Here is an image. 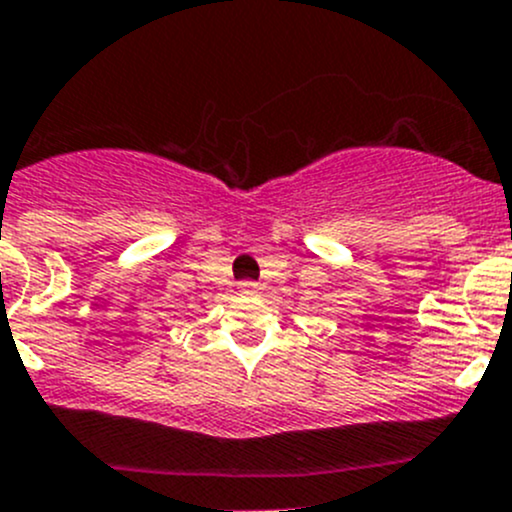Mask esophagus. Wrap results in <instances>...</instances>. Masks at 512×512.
Returning a JSON list of instances; mask_svg holds the SVG:
<instances>
[{
    "instance_id": "esophagus-1",
    "label": "esophagus",
    "mask_w": 512,
    "mask_h": 512,
    "mask_svg": "<svg viewBox=\"0 0 512 512\" xmlns=\"http://www.w3.org/2000/svg\"><path fill=\"white\" fill-rule=\"evenodd\" d=\"M237 289H240L242 294H255V292H260V285H257V282H240Z\"/></svg>"
}]
</instances>
